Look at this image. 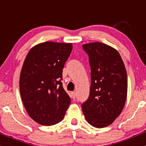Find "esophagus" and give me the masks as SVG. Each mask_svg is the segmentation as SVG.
Here are the masks:
<instances>
[{
    "mask_svg": "<svg viewBox=\"0 0 146 146\" xmlns=\"http://www.w3.org/2000/svg\"><path fill=\"white\" fill-rule=\"evenodd\" d=\"M71 97L72 98V99H75V96H76V94H75V92H71Z\"/></svg>",
    "mask_w": 146,
    "mask_h": 146,
    "instance_id": "obj_1",
    "label": "esophagus"
}]
</instances>
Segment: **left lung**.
<instances>
[{
	"mask_svg": "<svg viewBox=\"0 0 146 146\" xmlns=\"http://www.w3.org/2000/svg\"><path fill=\"white\" fill-rule=\"evenodd\" d=\"M88 54L91 84L88 99L82 104L86 121L96 128L113 123L127 96V74L119 52L101 42L84 44Z\"/></svg>",
	"mask_w": 146,
	"mask_h": 146,
	"instance_id": "left-lung-1",
	"label": "left lung"
}]
</instances>
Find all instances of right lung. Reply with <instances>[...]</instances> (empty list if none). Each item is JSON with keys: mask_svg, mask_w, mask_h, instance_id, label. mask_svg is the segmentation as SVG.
I'll list each match as a JSON object with an SVG mask.
<instances>
[{"mask_svg": "<svg viewBox=\"0 0 146 146\" xmlns=\"http://www.w3.org/2000/svg\"><path fill=\"white\" fill-rule=\"evenodd\" d=\"M72 43L45 42L35 45L25 58L20 76L22 101L36 123L52 126L64 119L71 99L62 86L64 64Z\"/></svg>", "mask_w": 146, "mask_h": 146, "instance_id": "1", "label": "right lung"}]
</instances>
